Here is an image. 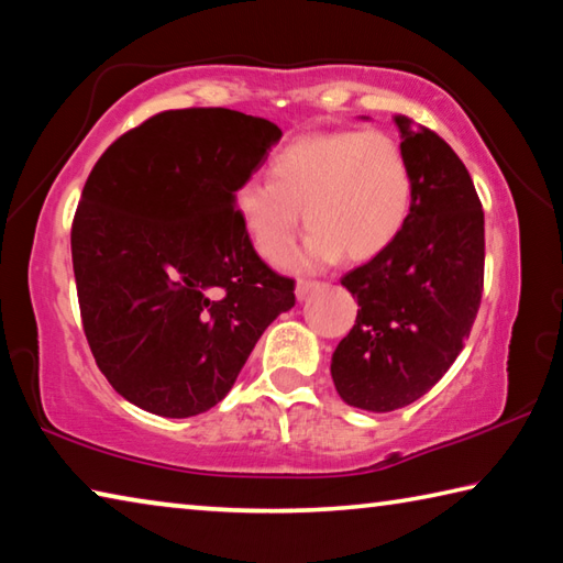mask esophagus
Wrapping results in <instances>:
<instances>
[{"label":"esophagus","mask_w":563,"mask_h":563,"mask_svg":"<svg viewBox=\"0 0 563 563\" xmlns=\"http://www.w3.org/2000/svg\"><path fill=\"white\" fill-rule=\"evenodd\" d=\"M320 288H325V283H318V280H300L298 288H295V298L305 300L310 292H316Z\"/></svg>","instance_id":"obj_1"}]
</instances>
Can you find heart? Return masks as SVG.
Instances as JSON below:
<instances>
[{
  "label": "heart",
  "instance_id": "b5f03b06",
  "mask_svg": "<svg viewBox=\"0 0 563 563\" xmlns=\"http://www.w3.org/2000/svg\"><path fill=\"white\" fill-rule=\"evenodd\" d=\"M268 178L233 194L238 221L265 263L288 261L300 233L310 238L300 268L375 258L397 241L412 211L415 178L402 144L385 131H322L290 141L271 158Z\"/></svg>",
  "mask_w": 563,
  "mask_h": 563
}]
</instances>
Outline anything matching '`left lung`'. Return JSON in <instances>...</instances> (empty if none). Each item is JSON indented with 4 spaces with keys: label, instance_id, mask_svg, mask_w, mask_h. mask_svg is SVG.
Listing matches in <instances>:
<instances>
[{
    "label": "left lung",
    "instance_id": "1",
    "mask_svg": "<svg viewBox=\"0 0 563 563\" xmlns=\"http://www.w3.org/2000/svg\"><path fill=\"white\" fill-rule=\"evenodd\" d=\"M395 123L412 166V211L387 251L340 280L360 308L330 362L338 395L367 412L412 405L440 383L484 288V211L470 170L434 131Z\"/></svg>",
    "mask_w": 563,
    "mask_h": 563
}]
</instances>
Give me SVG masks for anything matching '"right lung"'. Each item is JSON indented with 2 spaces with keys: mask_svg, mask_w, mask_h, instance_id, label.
<instances>
[{
  "mask_svg": "<svg viewBox=\"0 0 563 563\" xmlns=\"http://www.w3.org/2000/svg\"><path fill=\"white\" fill-rule=\"evenodd\" d=\"M283 131L231 109L151 117L81 190L71 261L99 369L131 405L194 417L221 402L295 283L247 241L233 194Z\"/></svg>",
  "mask_w": 563,
  "mask_h": 563,
  "instance_id": "add662e5",
  "label": "right lung"
}]
</instances>
